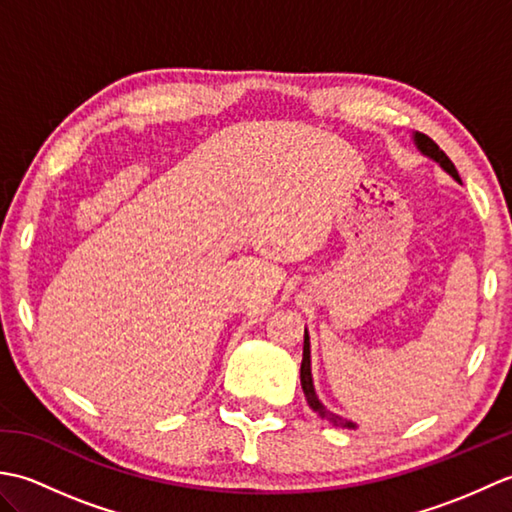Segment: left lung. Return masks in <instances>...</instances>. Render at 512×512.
<instances>
[{"instance_id": "8db88e82", "label": "left lung", "mask_w": 512, "mask_h": 512, "mask_svg": "<svg viewBox=\"0 0 512 512\" xmlns=\"http://www.w3.org/2000/svg\"><path fill=\"white\" fill-rule=\"evenodd\" d=\"M416 145H418V149L422 151L424 156H429V158H433V160H438L444 171H449L455 180H460V176H458V169H455V165H453V162H451V158H449L447 154H444V151H442V149H440L436 143H433V140H431L429 136H424V134H416ZM301 387H303V394H306L308 405H310L314 411H317L321 418H328L330 422H334V424H336V427H347V429H354V422L345 420V418H341V416H336V413H332V411L325 409V407L321 405V402H319L317 394H314L312 374H310V339H308V332L303 334Z\"/></svg>"}]
</instances>
